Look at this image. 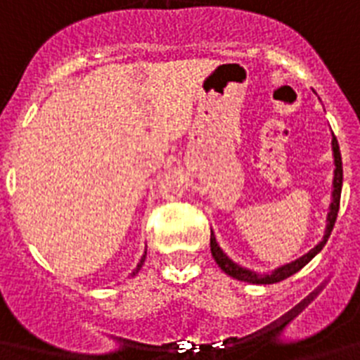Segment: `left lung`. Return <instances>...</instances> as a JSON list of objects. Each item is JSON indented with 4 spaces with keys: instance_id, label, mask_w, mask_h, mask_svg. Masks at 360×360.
Masks as SVG:
<instances>
[{
    "instance_id": "8db88e82",
    "label": "left lung",
    "mask_w": 360,
    "mask_h": 360,
    "mask_svg": "<svg viewBox=\"0 0 360 360\" xmlns=\"http://www.w3.org/2000/svg\"><path fill=\"white\" fill-rule=\"evenodd\" d=\"M332 149H333V162H335V174H333V193H332V205H330V212H328V225H326V232H324V238L319 245H316L314 249L310 250L308 254H304L303 257H299L295 262L288 263V265H283L279 269H276L272 274H256L252 270H247L243 266L236 265V263L229 259L227 256L224 254V250L219 249L218 243H216L214 234L211 232V252L212 257H214V262L218 263V266L224 270L225 274H229L231 278L238 279V281H245V283H252V285H272V283H279L283 279L290 278L292 274L299 272V270L303 269L308 262H310L311 257L316 256L317 252H321L326 241H328L330 234L333 231V225H335L337 219V212H339V203H341V189H342V160H341V151H339V144H337V139L333 136L332 139Z\"/></svg>"
}]
</instances>
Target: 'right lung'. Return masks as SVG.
Listing matches in <instances>:
<instances>
[{
    "label": "right lung",
    "instance_id": "add662e5",
    "mask_svg": "<svg viewBox=\"0 0 360 360\" xmlns=\"http://www.w3.org/2000/svg\"><path fill=\"white\" fill-rule=\"evenodd\" d=\"M144 262H146V252H144V256H142L141 263H139V265H136V269H135V270H133V272H131V276H135V274H136V272H139V270H141V269H142V265H144Z\"/></svg>",
    "mask_w": 360,
    "mask_h": 360
}]
</instances>
